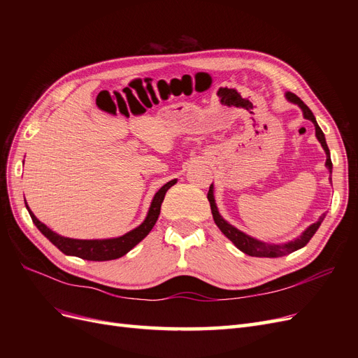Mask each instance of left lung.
<instances>
[{
	"label": "left lung",
	"mask_w": 358,
	"mask_h": 358,
	"mask_svg": "<svg viewBox=\"0 0 358 358\" xmlns=\"http://www.w3.org/2000/svg\"><path fill=\"white\" fill-rule=\"evenodd\" d=\"M285 99L292 103V104H297L301 112H303V117L305 119H309V121L313 124V127H315V136L318 138V142L321 143L324 152H326V167L329 169L330 175H331V169H333V164H331V158H330V150H329V146H327V142H326V137H324V133L322 129L320 128V125L317 124V119L315 116H313V113L310 112L309 107L303 103L299 96L296 94L292 92H285ZM330 182H331V178H330ZM208 200L210 203V209H212V215H213V221L215 224L218 225V229L224 233V236L227 237V239H230L234 246L237 249H241L242 252H245L246 255H251V257H267V258H276V257H282V255H288L291 252L297 251V249L306 246V243L312 239V236L317 233V230L320 229L321 222L324 221V218H326V215H321L317 222L310 224L308 229L303 231L300 236H297L296 239L292 241H288V242H284V243H267V242H263V241H258L255 239V237L249 236L243 231H241L239 229H236L234 225H231L230 222H227L220 210H218V206H216L215 203V196H213V183L209 187V192H208Z\"/></svg>",
	"instance_id": "8db88e82"
}]
</instances>
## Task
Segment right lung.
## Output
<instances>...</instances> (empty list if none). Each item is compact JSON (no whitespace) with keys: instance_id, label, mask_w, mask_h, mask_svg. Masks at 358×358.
I'll use <instances>...</instances> for the list:
<instances>
[{"instance_id":"obj_1","label":"right lung","mask_w":358,"mask_h":358,"mask_svg":"<svg viewBox=\"0 0 358 358\" xmlns=\"http://www.w3.org/2000/svg\"><path fill=\"white\" fill-rule=\"evenodd\" d=\"M176 179L167 182L166 185H162L157 194L154 196L152 201H150L149 210L145 221L136 227L134 230L128 231L119 237H112V239H92V241H82V239H70V237H64L55 231H52L48 225L40 222L36 215L31 212V209L27 206V209L31 215L32 222L36 224L37 229L41 231V234L48 237V239L55 245L61 252L66 255L79 257L83 259H90V262H109V259H116L125 255L127 252L142 242L145 237L149 234V231L154 229V225L159 216L161 203L164 200L166 192L175 185Z\"/></svg>"}]
</instances>
